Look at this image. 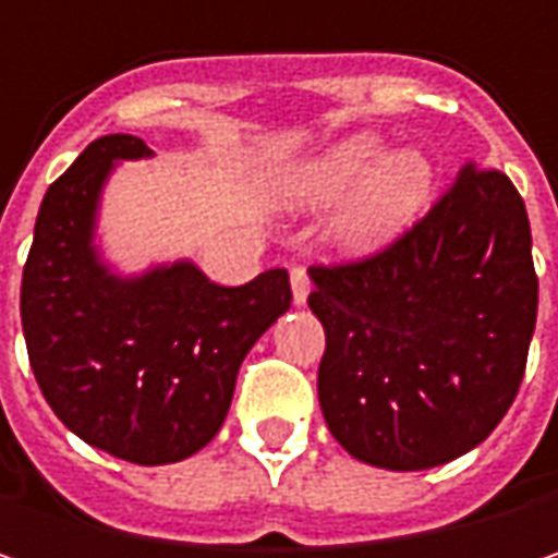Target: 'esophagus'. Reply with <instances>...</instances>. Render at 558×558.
I'll use <instances>...</instances> for the list:
<instances>
[{
  "instance_id": "obj_1",
  "label": "esophagus",
  "mask_w": 558,
  "mask_h": 558,
  "mask_svg": "<svg viewBox=\"0 0 558 558\" xmlns=\"http://www.w3.org/2000/svg\"><path fill=\"white\" fill-rule=\"evenodd\" d=\"M290 290H293V303L303 306L306 296H310V275H306L303 268H293V271H290Z\"/></svg>"
}]
</instances>
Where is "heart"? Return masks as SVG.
Segmentation results:
<instances>
[{"mask_svg": "<svg viewBox=\"0 0 558 558\" xmlns=\"http://www.w3.org/2000/svg\"><path fill=\"white\" fill-rule=\"evenodd\" d=\"M436 170L420 151H397L375 132L345 135L290 165L275 199L290 213H319L347 199L332 222L336 242L365 255L403 235L426 209Z\"/></svg>", "mask_w": 558, "mask_h": 558, "instance_id": "heart-1", "label": "heart"}]
</instances>
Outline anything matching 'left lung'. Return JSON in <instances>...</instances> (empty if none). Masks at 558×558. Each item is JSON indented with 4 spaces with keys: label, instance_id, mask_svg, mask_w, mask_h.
<instances>
[{
    "label": "left lung",
    "instance_id": "obj_1",
    "mask_svg": "<svg viewBox=\"0 0 558 558\" xmlns=\"http://www.w3.org/2000/svg\"><path fill=\"white\" fill-rule=\"evenodd\" d=\"M310 280L319 407L352 459L420 472L492 436L523 381L539 290L526 206L501 170L469 161L390 248Z\"/></svg>",
    "mask_w": 558,
    "mask_h": 558
}]
</instances>
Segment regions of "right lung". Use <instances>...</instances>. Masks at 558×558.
Instances as JSON below:
<instances>
[{"label":"right lung","mask_w":558,"mask_h":558,"mask_svg":"<svg viewBox=\"0 0 558 558\" xmlns=\"http://www.w3.org/2000/svg\"><path fill=\"white\" fill-rule=\"evenodd\" d=\"M155 151L135 135L96 138L48 186L22 275V329L38 388L83 442L170 465L222 426L252 345L290 310L271 268L219 287L190 258L119 275L96 245L106 180Z\"/></svg>","instance_id":"right-lung-1"}]
</instances>
